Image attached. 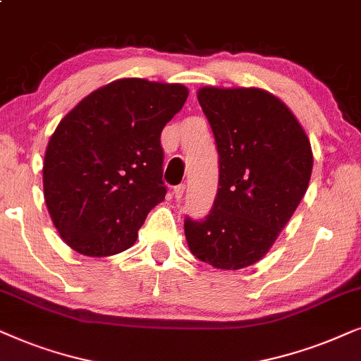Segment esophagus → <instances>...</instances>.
I'll list each match as a JSON object with an SVG mask.
<instances>
[{
	"instance_id": "esophagus-1",
	"label": "esophagus",
	"mask_w": 361,
	"mask_h": 361,
	"mask_svg": "<svg viewBox=\"0 0 361 361\" xmlns=\"http://www.w3.org/2000/svg\"><path fill=\"white\" fill-rule=\"evenodd\" d=\"M183 193H185V185H178L173 188V196H175V200H181Z\"/></svg>"
}]
</instances>
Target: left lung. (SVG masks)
Masks as SVG:
<instances>
[{
	"instance_id": "8db88e82",
	"label": "left lung",
	"mask_w": 361,
	"mask_h": 361,
	"mask_svg": "<svg viewBox=\"0 0 361 361\" xmlns=\"http://www.w3.org/2000/svg\"><path fill=\"white\" fill-rule=\"evenodd\" d=\"M198 102L219 153V188L203 221L185 219L190 251L238 271L266 256L309 186L314 155L290 109L257 87L206 85Z\"/></svg>"
}]
</instances>
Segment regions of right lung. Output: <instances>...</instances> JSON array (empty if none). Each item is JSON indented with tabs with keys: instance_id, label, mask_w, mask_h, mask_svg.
<instances>
[{
	"instance_id": "1",
	"label": "right lung",
	"mask_w": 361,
	"mask_h": 361,
	"mask_svg": "<svg viewBox=\"0 0 361 361\" xmlns=\"http://www.w3.org/2000/svg\"><path fill=\"white\" fill-rule=\"evenodd\" d=\"M186 99L181 84L130 77L94 90L61 120L42 186L67 246L105 257L135 244L147 214L165 200L160 135Z\"/></svg>"
}]
</instances>
